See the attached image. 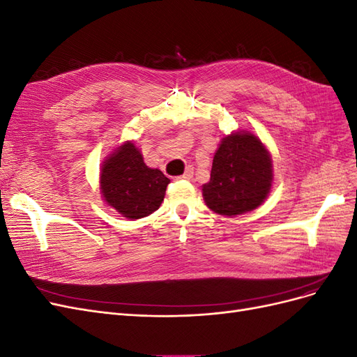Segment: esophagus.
<instances>
[{"label":"esophagus","mask_w":357,"mask_h":357,"mask_svg":"<svg viewBox=\"0 0 357 357\" xmlns=\"http://www.w3.org/2000/svg\"><path fill=\"white\" fill-rule=\"evenodd\" d=\"M193 177V169L192 168H186V171H185V174H181L180 177H177V178H185V180H190Z\"/></svg>","instance_id":"obj_1"}]
</instances>
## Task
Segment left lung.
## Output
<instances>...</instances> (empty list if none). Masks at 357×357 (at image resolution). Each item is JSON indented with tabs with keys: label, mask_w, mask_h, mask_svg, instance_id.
Instances as JSON below:
<instances>
[{
	"label": "left lung",
	"mask_w": 357,
	"mask_h": 357,
	"mask_svg": "<svg viewBox=\"0 0 357 357\" xmlns=\"http://www.w3.org/2000/svg\"><path fill=\"white\" fill-rule=\"evenodd\" d=\"M273 183V160L264 143L248 131L225 137L213 158L202 197L210 210L238 215L261 205Z\"/></svg>",
	"instance_id": "8db88e82"
}]
</instances>
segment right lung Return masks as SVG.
Masks as SVG:
<instances>
[{"label":"right lung","instance_id":"obj_1","mask_svg":"<svg viewBox=\"0 0 357 357\" xmlns=\"http://www.w3.org/2000/svg\"><path fill=\"white\" fill-rule=\"evenodd\" d=\"M169 178L149 168L132 142H126L102 162L100 186L104 201L126 219H142L156 211Z\"/></svg>","mask_w":357,"mask_h":357}]
</instances>
